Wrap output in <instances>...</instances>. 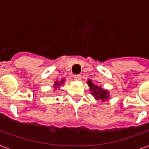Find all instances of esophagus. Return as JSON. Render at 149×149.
I'll use <instances>...</instances> for the list:
<instances>
[{
    "label": "esophagus",
    "instance_id": "esophagus-1",
    "mask_svg": "<svg viewBox=\"0 0 149 149\" xmlns=\"http://www.w3.org/2000/svg\"><path fill=\"white\" fill-rule=\"evenodd\" d=\"M73 77H74L75 81H80V80H81V75H75Z\"/></svg>",
    "mask_w": 149,
    "mask_h": 149
}]
</instances>
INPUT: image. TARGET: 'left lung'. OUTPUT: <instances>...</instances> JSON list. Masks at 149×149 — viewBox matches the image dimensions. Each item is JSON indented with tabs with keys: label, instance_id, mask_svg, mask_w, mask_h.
Returning a JSON list of instances; mask_svg holds the SVG:
<instances>
[{
	"label": "left lung",
	"instance_id": "left-lung-1",
	"mask_svg": "<svg viewBox=\"0 0 149 149\" xmlns=\"http://www.w3.org/2000/svg\"><path fill=\"white\" fill-rule=\"evenodd\" d=\"M88 86L90 87L92 94L97 99H99V100H105V99L109 98V93L106 90H104L103 88H101V86L97 85L96 84H93L90 80L88 81Z\"/></svg>",
	"mask_w": 149,
	"mask_h": 149
}]
</instances>
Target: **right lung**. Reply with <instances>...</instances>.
I'll return each mask as SVG.
<instances>
[{
	"instance_id": "add662e5",
	"label": "right lung",
	"mask_w": 149,
	"mask_h": 149,
	"mask_svg": "<svg viewBox=\"0 0 149 149\" xmlns=\"http://www.w3.org/2000/svg\"><path fill=\"white\" fill-rule=\"evenodd\" d=\"M62 83H64V80H62L61 82H58V81H56L55 82V84H54V87L55 88H57V86H60V84H62Z\"/></svg>"
}]
</instances>
